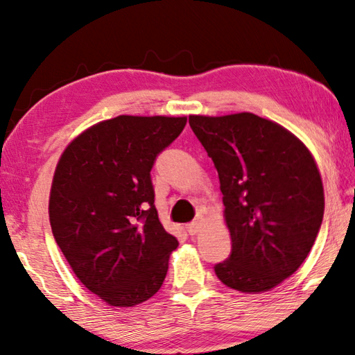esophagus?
Segmentation results:
<instances>
[{
    "label": "esophagus",
    "instance_id": "34e87169",
    "mask_svg": "<svg viewBox=\"0 0 355 355\" xmlns=\"http://www.w3.org/2000/svg\"><path fill=\"white\" fill-rule=\"evenodd\" d=\"M185 228H187V233L192 234V236H193V234H196V233L200 232V228H201V219H196V220H193V222L187 223V227H185Z\"/></svg>",
    "mask_w": 355,
    "mask_h": 355
}]
</instances>
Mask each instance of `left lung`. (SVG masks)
Segmentation results:
<instances>
[{
	"label": "left lung",
	"mask_w": 355,
	"mask_h": 355,
	"mask_svg": "<svg viewBox=\"0 0 355 355\" xmlns=\"http://www.w3.org/2000/svg\"><path fill=\"white\" fill-rule=\"evenodd\" d=\"M219 174L232 254L214 266L234 291L266 292L308 257L324 217L315 162L291 132L250 112L190 116Z\"/></svg>",
	"instance_id": "obj_1"
}]
</instances>
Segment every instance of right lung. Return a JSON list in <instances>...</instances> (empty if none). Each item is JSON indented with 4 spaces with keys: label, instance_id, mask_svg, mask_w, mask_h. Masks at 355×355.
<instances>
[{
    "label": "right lung",
    "instance_id": "add662e5",
    "mask_svg": "<svg viewBox=\"0 0 355 355\" xmlns=\"http://www.w3.org/2000/svg\"><path fill=\"white\" fill-rule=\"evenodd\" d=\"M185 117L119 116L60 157L49 200L53 238L79 281L117 308L155 295L178 239L159 220L150 170Z\"/></svg>",
    "mask_w": 355,
    "mask_h": 355
}]
</instances>
